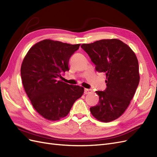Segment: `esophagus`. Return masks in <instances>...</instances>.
<instances>
[{
    "label": "esophagus",
    "instance_id": "obj_1",
    "mask_svg": "<svg viewBox=\"0 0 157 157\" xmlns=\"http://www.w3.org/2000/svg\"><path fill=\"white\" fill-rule=\"evenodd\" d=\"M92 92V90L91 89H87V88H85L84 89V94H88Z\"/></svg>",
    "mask_w": 157,
    "mask_h": 157
}]
</instances>
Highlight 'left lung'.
<instances>
[{
	"instance_id": "left-lung-1",
	"label": "left lung",
	"mask_w": 157,
	"mask_h": 157,
	"mask_svg": "<svg viewBox=\"0 0 157 157\" xmlns=\"http://www.w3.org/2000/svg\"><path fill=\"white\" fill-rule=\"evenodd\" d=\"M96 70L106 75L107 88L96 91L99 103L90 108L99 121L109 122L121 117L130 103L140 82L139 65L132 50L121 40L103 39L82 44Z\"/></svg>"
}]
</instances>
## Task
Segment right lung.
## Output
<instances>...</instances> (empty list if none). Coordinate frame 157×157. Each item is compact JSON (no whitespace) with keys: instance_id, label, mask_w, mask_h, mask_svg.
Returning <instances> with one entry per match:
<instances>
[{"instance_id":"right-lung-1","label":"right lung","mask_w":157,"mask_h":157,"mask_svg":"<svg viewBox=\"0 0 157 157\" xmlns=\"http://www.w3.org/2000/svg\"><path fill=\"white\" fill-rule=\"evenodd\" d=\"M80 44H70L45 39L28 51L21 67L25 91L37 113L49 121L68 115L75 101L82 96L84 88L58 80L69 71V61Z\"/></svg>"}]
</instances>
